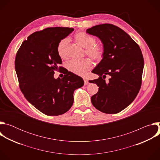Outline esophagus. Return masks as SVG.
Here are the masks:
<instances>
[{"label":"esophagus","instance_id":"obj_1","mask_svg":"<svg viewBox=\"0 0 160 160\" xmlns=\"http://www.w3.org/2000/svg\"><path fill=\"white\" fill-rule=\"evenodd\" d=\"M83 80H84V83H85V85H88V82L87 79L86 78H83Z\"/></svg>","mask_w":160,"mask_h":160}]
</instances>
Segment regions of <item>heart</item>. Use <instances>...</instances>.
Instances as JSON below:
<instances>
[{"instance_id":"obj_1","label":"heart","mask_w":160,"mask_h":160,"mask_svg":"<svg viewBox=\"0 0 160 160\" xmlns=\"http://www.w3.org/2000/svg\"><path fill=\"white\" fill-rule=\"evenodd\" d=\"M75 41L85 49V53L91 59L94 61H100L104 56V49L101 44L95 43V38L85 32H80L75 35ZM68 40L65 38L61 40L57 47V52L59 56L61 58L65 56V51ZM91 62L87 59L80 61H70L67 64V68L71 72L78 75H83L90 69Z\"/></svg>"}]
</instances>
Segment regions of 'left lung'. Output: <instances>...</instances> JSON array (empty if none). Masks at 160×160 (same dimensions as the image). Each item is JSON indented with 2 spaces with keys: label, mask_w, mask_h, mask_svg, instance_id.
<instances>
[{
  "label": "left lung",
  "mask_w": 160,
  "mask_h": 160,
  "mask_svg": "<svg viewBox=\"0 0 160 160\" xmlns=\"http://www.w3.org/2000/svg\"><path fill=\"white\" fill-rule=\"evenodd\" d=\"M86 32L99 38L104 49L102 59L92 71L99 77L90 83L99 87L91 101L102 112L118 113L133 102L140 90L144 68L141 50L128 34L113 25H96ZM106 74L111 77L108 83L101 77Z\"/></svg>",
  "instance_id": "obj_1"
}]
</instances>
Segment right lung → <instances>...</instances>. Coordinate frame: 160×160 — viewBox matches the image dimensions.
I'll use <instances>...</instances> for the list:
<instances>
[{"label": "right lung", "instance_id": "add662e5", "mask_svg": "<svg viewBox=\"0 0 160 160\" xmlns=\"http://www.w3.org/2000/svg\"><path fill=\"white\" fill-rule=\"evenodd\" d=\"M74 31L72 28H48L30 35L22 43L15 59L19 87L27 100L48 116L67 112L74 101L75 90L82 87V77L62 67L57 52L59 42ZM62 70V79L53 77Z\"/></svg>", "mask_w": 160, "mask_h": 160}]
</instances>
